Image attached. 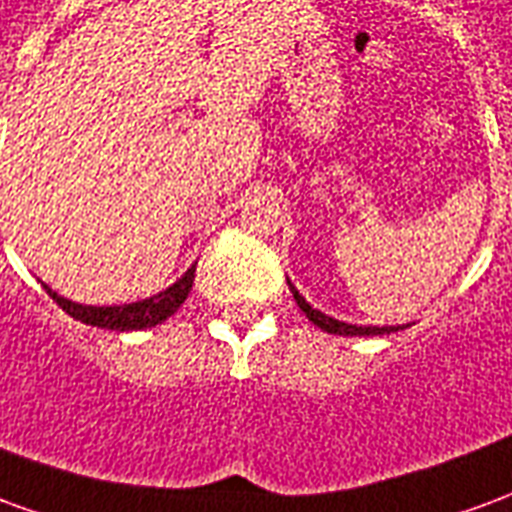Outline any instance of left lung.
<instances>
[{
  "instance_id": "obj_1",
  "label": "left lung",
  "mask_w": 512,
  "mask_h": 512,
  "mask_svg": "<svg viewBox=\"0 0 512 512\" xmlns=\"http://www.w3.org/2000/svg\"><path fill=\"white\" fill-rule=\"evenodd\" d=\"M290 293H293V299H296V304L301 307V312L310 318L315 326H321L323 332L329 334H343V337H373V334H389V332H397V326H351V323H343V321H334V318H329V315H323V312L312 310L310 304L304 301V296H299V290L290 285ZM403 329V326H400Z\"/></svg>"
}]
</instances>
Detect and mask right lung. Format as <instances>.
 I'll return each mask as SVG.
<instances>
[{"instance_id": "1", "label": "right lung", "mask_w": 512, "mask_h": 512, "mask_svg": "<svg viewBox=\"0 0 512 512\" xmlns=\"http://www.w3.org/2000/svg\"><path fill=\"white\" fill-rule=\"evenodd\" d=\"M191 285H194V266L172 288L164 290V293L150 296L145 301H136V304H123V307H87V304H76V301L62 299L49 285H43V288L76 321L87 323V326H98V329L134 332V329H150L156 323L167 321L172 312H178L180 304L189 296Z\"/></svg>"}]
</instances>
